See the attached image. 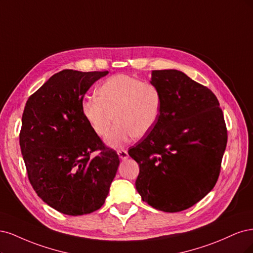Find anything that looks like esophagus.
Listing matches in <instances>:
<instances>
[{"instance_id":"34e87169","label":"esophagus","mask_w":253,"mask_h":253,"mask_svg":"<svg viewBox=\"0 0 253 253\" xmlns=\"http://www.w3.org/2000/svg\"><path fill=\"white\" fill-rule=\"evenodd\" d=\"M118 154H119V158L122 160H126L128 158V152L125 149H119Z\"/></svg>"}]
</instances>
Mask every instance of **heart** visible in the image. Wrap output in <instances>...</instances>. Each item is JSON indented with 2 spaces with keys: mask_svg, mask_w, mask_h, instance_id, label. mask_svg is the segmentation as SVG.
I'll list each match as a JSON object with an SVG mask.
<instances>
[{
  "mask_svg": "<svg viewBox=\"0 0 253 253\" xmlns=\"http://www.w3.org/2000/svg\"><path fill=\"white\" fill-rule=\"evenodd\" d=\"M97 96L82 102V113L92 131L101 137L108 134L116 121L117 126L107 144L119 147L135 137L148 134L158 123L162 97L159 89L127 75H117L106 80Z\"/></svg>",
  "mask_w": 253,
  "mask_h": 253,
  "instance_id": "obj_1",
  "label": "heart"
}]
</instances>
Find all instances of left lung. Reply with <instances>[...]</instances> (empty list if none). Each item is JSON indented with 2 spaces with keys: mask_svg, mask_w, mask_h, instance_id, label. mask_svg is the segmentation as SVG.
<instances>
[{
  "mask_svg": "<svg viewBox=\"0 0 253 253\" xmlns=\"http://www.w3.org/2000/svg\"><path fill=\"white\" fill-rule=\"evenodd\" d=\"M162 107L151 131L128 150L140 166L135 188L165 212L188 209L216 184L227 128L214 93L175 69L153 70Z\"/></svg>",
  "mask_w": 253,
  "mask_h": 253,
  "instance_id": "8db88e82",
  "label": "left lung"
}]
</instances>
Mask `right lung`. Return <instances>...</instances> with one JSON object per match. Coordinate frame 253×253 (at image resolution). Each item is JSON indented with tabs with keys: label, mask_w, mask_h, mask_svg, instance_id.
<instances>
[{
	"label": "right lung",
	"mask_w": 253,
	"mask_h": 253,
	"mask_svg": "<svg viewBox=\"0 0 253 253\" xmlns=\"http://www.w3.org/2000/svg\"><path fill=\"white\" fill-rule=\"evenodd\" d=\"M106 75L62 70L29 96L23 112L20 146L29 182L64 214L100 209L120 165L116 150L106 147L82 113L85 93Z\"/></svg>",
	"instance_id": "add662e5"
}]
</instances>
